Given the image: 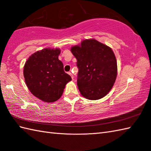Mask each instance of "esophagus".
<instances>
[{"label": "esophagus", "mask_w": 151, "mask_h": 151, "mask_svg": "<svg viewBox=\"0 0 151 151\" xmlns=\"http://www.w3.org/2000/svg\"><path fill=\"white\" fill-rule=\"evenodd\" d=\"M68 74H69V75L70 76H71L72 79L73 80V78H74V77H73V74H72L71 73H70V72H69V73H68Z\"/></svg>", "instance_id": "34e87169"}]
</instances>
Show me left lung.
I'll use <instances>...</instances> for the list:
<instances>
[{
  "label": "left lung",
  "instance_id": "left-lung-1",
  "mask_svg": "<svg viewBox=\"0 0 151 151\" xmlns=\"http://www.w3.org/2000/svg\"><path fill=\"white\" fill-rule=\"evenodd\" d=\"M77 60V85L83 97L98 100L114 86L117 75V60L113 50L95 39L83 40L70 48Z\"/></svg>",
  "mask_w": 151,
  "mask_h": 151
}]
</instances>
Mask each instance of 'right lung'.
Segmentation results:
<instances>
[{
    "label": "right lung",
    "mask_w": 151,
    "mask_h": 151,
    "mask_svg": "<svg viewBox=\"0 0 151 151\" xmlns=\"http://www.w3.org/2000/svg\"><path fill=\"white\" fill-rule=\"evenodd\" d=\"M58 48L38 50L25 62L23 75L25 83L35 97L46 102H53L62 97L65 85L71 77L64 72L58 59Z\"/></svg>",
    "instance_id": "right-lung-1"
}]
</instances>
